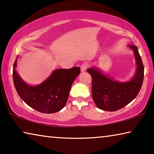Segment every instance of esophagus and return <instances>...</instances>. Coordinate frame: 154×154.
Masks as SVG:
<instances>
[{"instance_id": "1", "label": "esophagus", "mask_w": 154, "mask_h": 154, "mask_svg": "<svg viewBox=\"0 0 154 154\" xmlns=\"http://www.w3.org/2000/svg\"><path fill=\"white\" fill-rule=\"evenodd\" d=\"M87 68H88L87 64H82L81 65V66H80L81 71H82V72H84V71H85V70L87 69Z\"/></svg>"}]
</instances>
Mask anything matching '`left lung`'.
<instances>
[{"label":"left lung","instance_id":"8db88e82","mask_svg":"<svg viewBox=\"0 0 154 154\" xmlns=\"http://www.w3.org/2000/svg\"><path fill=\"white\" fill-rule=\"evenodd\" d=\"M128 46L134 51L137 63V71L130 81L118 82L95 67L87 70L92 77L93 100L98 109L107 111L119 110L133 100L141 88L144 78L141 57L136 46Z\"/></svg>","mask_w":154,"mask_h":154}]
</instances>
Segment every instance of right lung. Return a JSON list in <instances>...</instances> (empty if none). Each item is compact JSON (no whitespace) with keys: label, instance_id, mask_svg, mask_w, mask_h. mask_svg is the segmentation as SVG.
Wrapping results in <instances>:
<instances>
[{"label":"right lung","instance_id":"right-lung-1","mask_svg":"<svg viewBox=\"0 0 154 154\" xmlns=\"http://www.w3.org/2000/svg\"><path fill=\"white\" fill-rule=\"evenodd\" d=\"M17 58L14 64L13 77L20 97L30 107L43 113H54L66 105L72 84L79 75V67L56 69L45 81L38 85L24 82L15 71Z\"/></svg>","mask_w":154,"mask_h":154}]
</instances>
